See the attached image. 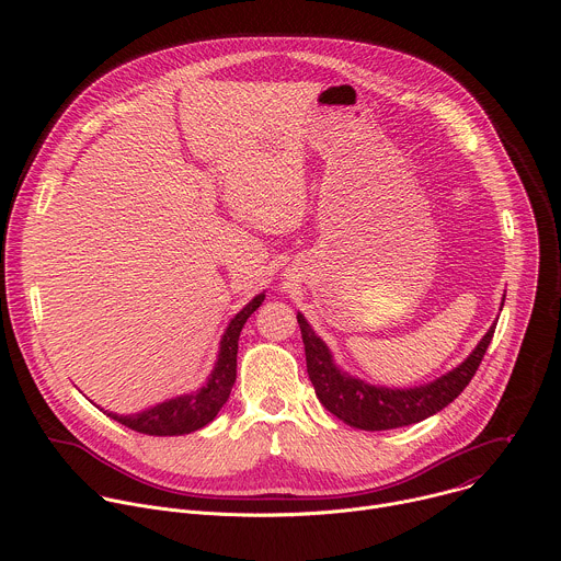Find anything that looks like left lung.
I'll return each mask as SVG.
<instances>
[{
	"label": "left lung",
	"mask_w": 561,
	"mask_h": 561,
	"mask_svg": "<svg viewBox=\"0 0 561 561\" xmlns=\"http://www.w3.org/2000/svg\"><path fill=\"white\" fill-rule=\"evenodd\" d=\"M297 324L301 329L306 351V370L314 386L317 399L337 420L359 431H390L399 426H411L446 409L474 377L495 333V327H491L477 348L444 377L424 386L392 390L383 386H370L344 375L333 364L327 344L312 333L304 314H297Z\"/></svg>",
	"instance_id": "left-lung-1"
}]
</instances>
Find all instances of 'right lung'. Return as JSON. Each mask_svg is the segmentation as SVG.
<instances>
[{
  "mask_svg": "<svg viewBox=\"0 0 561 561\" xmlns=\"http://www.w3.org/2000/svg\"><path fill=\"white\" fill-rule=\"evenodd\" d=\"M264 301V293L257 295L253 301H249L242 310H239L221 337L219 357L215 364V370L210 373L208 383L191 394H182L175 399H169L164 404H157L144 413L137 415H113L115 422L128 426L130 431L144 433V435H157V437H173V435H186L193 431L204 428L208 422L215 420L219 409L226 404L230 394V388L237 377V342L239 333H242L247 319L260 308Z\"/></svg>",
  "mask_w": 561,
  "mask_h": 561,
  "instance_id": "right-lung-1",
  "label": "right lung"
}]
</instances>
